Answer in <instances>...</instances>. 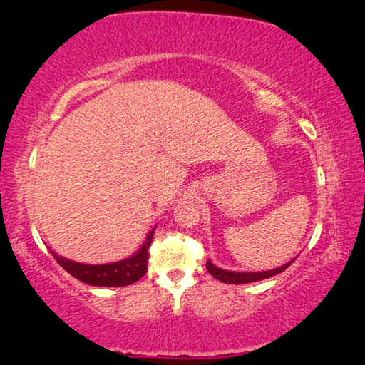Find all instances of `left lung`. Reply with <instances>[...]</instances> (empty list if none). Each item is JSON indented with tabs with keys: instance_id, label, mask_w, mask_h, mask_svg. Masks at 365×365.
I'll list each match as a JSON object with an SVG mask.
<instances>
[{
	"instance_id": "1",
	"label": "left lung",
	"mask_w": 365,
	"mask_h": 365,
	"mask_svg": "<svg viewBox=\"0 0 365 365\" xmlns=\"http://www.w3.org/2000/svg\"><path fill=\"white\" fill-rule=\"evenodd\" d=\"M292 261H294V259H292ZM292 261L287 262V264H284V266H281V267L271 269V271H262V272L226 271V269L216 267L211 261L206 262V269H207V272L211 274L212 277H216L217 281H221V282H226V284H247V282L262 281V279H269V277L276 276V274H279V272L286 271V269L292 264Z\"/></svg>"
}]
</instances>
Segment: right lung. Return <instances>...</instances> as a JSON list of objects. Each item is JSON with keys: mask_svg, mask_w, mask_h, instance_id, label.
<instances>
[{"mask_svg": "<svg viewBox=\"0 0 365 365\" xmlns=\"http://www.w3.org/2000/svg\"><path fill=\"white\" fill-rule=\"evenodd\" d=\"M156 231V227H153L146 236V241L143 242V246L133 254L131 257L121 259L118 262H109V264H81L74 262L71 259H64L59 254H51L56 259L59 266L64 271H68L73 277H76L78 281L89 286H98V287H123L129 286L139 281L148 271V259H149V246L153 242V234Z\"/></svg>", "mask_w": 365, "mask_h": 365, "instance_id": "right-lung-1", "label": "right lung"}]
</instances>
